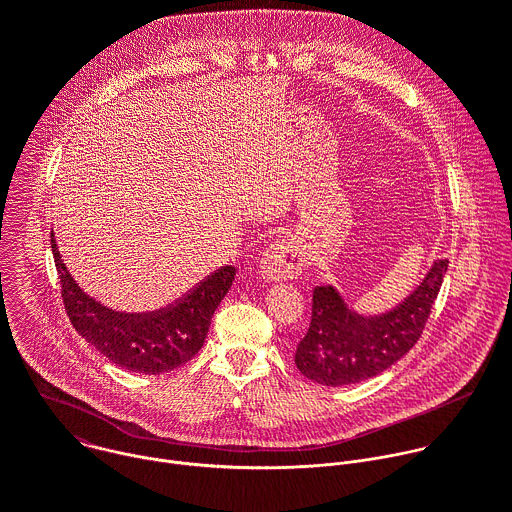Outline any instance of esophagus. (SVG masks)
I'll return each mask as SVG.
<instances>
[{"label":"esophagus","instance_id":"esophagus-1","mask_svg":"<svg viewBox=\"0 0 512 512\" xmlns=\"http://www.w3.org/2000/svg\"><path fill=\"white\" fill-rule=\"evenodd\" d=\"M259 267L263 277L269 281L296 279L306 267V257L298 243L291 239H279L265 249Z\"/></svg>","mask_w":512,"mask_h":512}]
</instances>
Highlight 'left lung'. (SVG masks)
Returning <instances> with one entry per match:
<instances>
[{"label": "left lung", "instance_id": "8db88e82", "mask_svg": "<svg viewBox=\"0 0 512 512\" xmlns=\"http://www.w3.org/2000/svg\"><path fill=\"white\" fill-rule=\"evenodd\" d=\"M446 271L448 259L435 261L401 306L375 318L350 312L332 285L314 287L310 328L296 348L300 373L320 385L340 387L389 369L421 338Z\"/></svg>", "mask_w": 512, "mask_h": 512}]
</instances>
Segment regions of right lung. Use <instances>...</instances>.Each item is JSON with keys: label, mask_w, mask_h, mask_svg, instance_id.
I'll return each instance as SVG.
<instances>
[{"label": "right lung", "mask_w": 512, "mask_h": 512, "mask_svg": "<svg viewBox=\"0 0 512 512\" xmlns=\"http://www.w3.org/2000/svg\"><path fill=\"white\" fill-rule=\"evenodd\" d=\"M50 247L70 324L117 367L145 375L174 371L194 358L204 344L214 310L227 296L237 273L235 267L225 265L168 308L150 314H121L89 298L75 283L60 259L54 235Z\"/></svg>", "instance_id": "obj_1"}]
</instances>
